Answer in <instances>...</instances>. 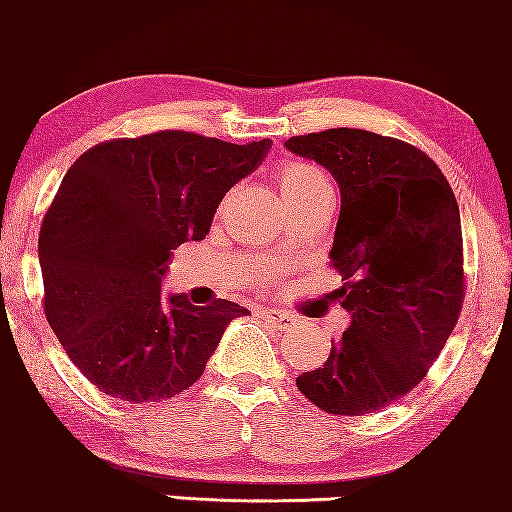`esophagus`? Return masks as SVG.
Instances as JSON below:
<instances>
[{"label":"esophagus","mask_w":512,"mask_h":512,"mask_svg":"<svg viewBox=\"0 0 512 512\" xmlns=\"http://www.w3.org/2000/svg\"><path fill=\"white\" fill-rule=\"evenodd\" d=\"M261 317L266 319V321H271V324L278 326L280 331H290V329H295V324H297V319L292 317V314L280 312V309H263Z\"/></svg>","instance_id":"34e87169"}]
</instances>
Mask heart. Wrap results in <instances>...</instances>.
Instances as JSON below:
<instances>
[{
	"instance_id": "1",
	"label": "heart",
	"mask_w": 512,
	"mask_h": 512,
	"mask_svg": "<svg viewBox=\"0 0 512 512\" xmlns=\"http://www.w3.org/2000/svg\"><path fill=\"white\" fill-rule=\"evenodd\" d=\"M278 186L283 193V200L287 205L300 203V200L317 198V195H331V183L326 174L312 164H287L280 169Z\"/></svg>"
}]
</instances>
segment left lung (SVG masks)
Returning <instances> with one entry per match:
<instances>
[{"label": "left lung", "instance_id": "8db88e82", "mask_svg": "<svg viewBox=\"0 0 512 512\" xmlns=\"http://www.w3.org/2000/svg\"><path fill=\"white\" fill-rule=\"evenodd\" d=\"M285 147L331 171L341 215L331 300L350 326L297 389L321 411L363 416L401 399L445 348L464 302L457 198L438 164L409 142L355 128L290 137Z\"/></svg>", "mask_w": 512, "mask_h": 512}]
</instances>
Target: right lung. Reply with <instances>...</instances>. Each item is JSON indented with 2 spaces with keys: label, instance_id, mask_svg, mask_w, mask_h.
<instances>
[{
  "label": "right lung",
  "instance_id": "right-lung-1",
  "mask_svg": "<svg viewBox=\"0 0 512 512\" xmlns=\"http://www.w3.org/2000/svg\"><path fill=\"white\" fill-rule=\"evenodd\" d=\"M271 140L232 145L162 130L86 149L43 217L45 317L79 372L130 404L171 399L203 375L227 324L249 309L162 295L183 241L210 232L217 205Z\"/></svg>",
  "mask_w": 512,
  "mask_h": 512
}]
</instances>
